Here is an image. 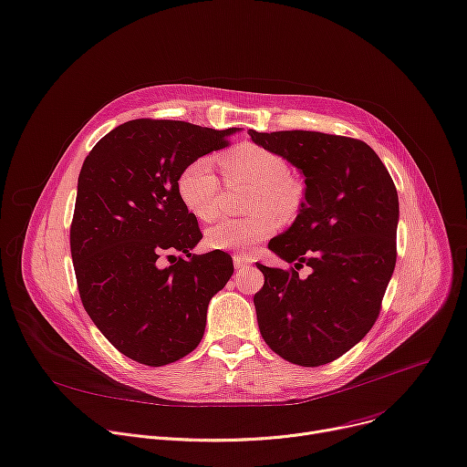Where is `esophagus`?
Listing matches in <instances>:
<instances>
[{
    "label": "esophagus",
    "mask_w": 467,
    "mask_h": 467,
    "mask_svg": "<svg viewBox=\"0 0 467 467\" xmlns=\"http://www.w3.org/2000/svg\"><path fill=\"white\" fill-rule=\"evenodd\" d=\"M233 261H234V268L236 270H244L252 265V259L245 257V255H240V254H234L233 255Z\"/></svg>",
    "instance_id": "34e87169"
}]
</instances>
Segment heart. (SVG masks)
Segmentation results:
<instances>
[{"label":"heart","instance_id":"1","mask_svg":"<svg viewBox=\"0 0 467 467\" xmlns=\"http://www.w3.org/2000/svg\"><path fill=\"white\" fill-rule=\"evenodd\" d=\"M217 161L229 182L254 185L250 208L255 212L213 225L206 233V242L212 250L247 252L277 231V213L289 217L298 210L302 185L289 174V165L282 155L254 142L225 150ZM178 195L201 222H212L220 215L222 182L210 158H197L183 167L178 176Z\"/></svg>","mask_w":467,"mask_h":467}]
</instances>
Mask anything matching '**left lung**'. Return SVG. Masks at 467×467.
<instances>
[{
    "label": "left lung",
    "instance_id": "left-lung-1",
    "mask_svg": "<svg viewBox=\"0 0 467 467\" xmlns=\"http://www.w3.org/2000/svg\"><path fill=\"white\" fill-rule=\"evenodd\" d=\"M255 144L293 163L306 183L295 223L268 250L295 268H268L254 296L266 346L282 358L323 366L369 332L396 265V185L366 142L319 131L250 130ZM313 268L306 280L296 270Z\"/></svg>",
    "mask_w": 467,
    "mask_h": 467
}]
</instances>
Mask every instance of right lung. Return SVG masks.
Instances as JSON below:
<instances>
[{"label":"right lung","mask_w":467,"mask_h":467,"mask_svg":"<svg viewBox=\"0 0 467 467\" xmlns=\"http://www.w3.org/2000/svg\"><path fill=\"white\" fill-rule=\"evenodd\" d=\"M236 128L140 118L91 148L78 174L71 257L82 306L126 357L165 366L202 339L210 298L233 275L225 252L190 254L202 238L178 195L185 165L222 150ZM171 265L161 267L165 253Z\"/></svg>","instance_id":"right-lung-1"}]
</instances>
